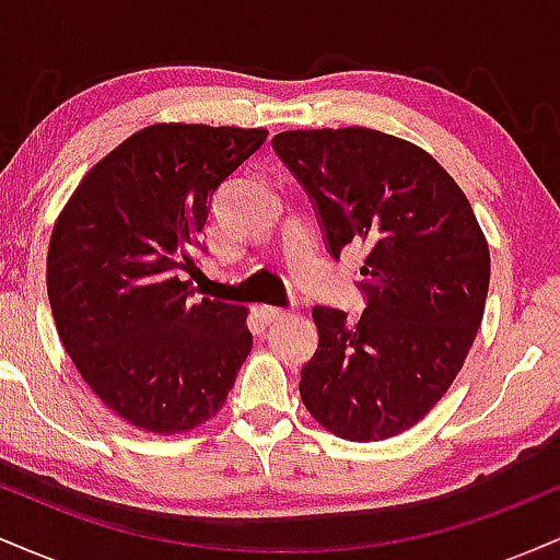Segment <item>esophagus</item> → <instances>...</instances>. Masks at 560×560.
Here are the masks:
<instances>
[{"instance_id": "obj_1", "label": "esophagus", "mask_w": 560, "mask_h": 560, "mask_svg": "<svg viewBox=\"0 0 560 560\" xmlns=\"http://www.w3.org/2000/svg\"><path fill=\"white\" fill-rule=\"evenodd\" d=\"M260 316H262V320H266V324H276V320H284L289 313L284 311V307L266 305V307H260Z\"/></svg>"}]
</instances>
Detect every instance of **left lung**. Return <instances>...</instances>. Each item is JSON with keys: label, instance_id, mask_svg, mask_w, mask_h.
Instances as JSON below:
<instances>
[{"label": "left lung", "instance_id": "1", "mask_svg": "<svg viewBox=\"0 0 560 560\" xmlns=\"http://www.w3.org/2000/svg\"><path fill=\"white\" fill-rule=\"evenodd\" d=\"M318 213L334 258L363 244L365 311L313 307L318 350L300 395L320 427L350 442L419 423L464 369L485 316L490 247L460 186L410 141L374 128L273 137Z\"/></svg>", "mask_w": 560, "mask_h": 560}]
</instances>
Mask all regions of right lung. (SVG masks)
<instances>
[{
  "mask_svg": "<svg viewBox=\"0 0 560 560\" xmlns=\"http://www.w3.org/2000/svg\"><path fill=\"white\" fill-rule=\"evenodd\" d=\"M266 128L155 124L83 176L57 218L47 292L62 347L113 413L189 432L226 402L253 350L247 307L195 298L184 273L215 191Z\"/></svg>",
  "mask_w": 560,
  "mask_h": 560,
  "instance_id": "right-lung-1",
  "label": "right lung"
}]
</instances>
